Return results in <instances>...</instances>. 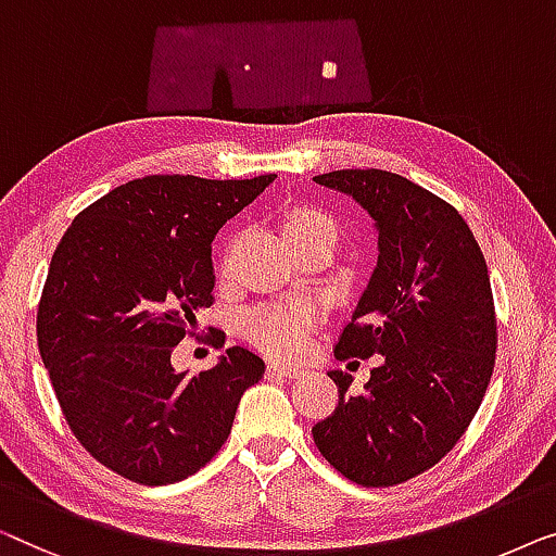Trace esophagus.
Wrapping results in <instances>:
<instances>
[{
  "mask_svg": "<svg viewBox=\"0 0 556 556\" xmlns=\"http://www.w3.org/2000/svg\"><path fill=\"white\" fill-rule=\"evenodd\" d=\"M304 370L300 365H289V363H279V359H269L267 363V375H271V378H300Z\"/></svg>",
  "mask_w": 556,
  "mask_h": 556,
  "instance_id": "1",
  "label": "esophagus"
}]
</instances>
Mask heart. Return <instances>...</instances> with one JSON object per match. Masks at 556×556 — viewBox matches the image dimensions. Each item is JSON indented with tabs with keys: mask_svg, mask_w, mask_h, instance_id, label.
Here are the masks:
<instances>
[{
	"mask_svg": "<svg viewBox=\"0 0 556 556\" xmlns=\"http://www.w3.org/2000/svg\"><path fill=\"white\" fill-rule=\"evenodd\" d=\"M281 229L294 249L312 244V241H325V244L334 247V241H338V222L325 211L309 206L289 208ZM315 325L317 309L307 302L264 304V307H254L244 315L247 340L264 353L281 357L302 355L309 345Z\"/></svg>",
	"mask_w": 556,
	"mask_h": 556,
	"instance_id": "1",
	"label": "heart"
}]
</instances>
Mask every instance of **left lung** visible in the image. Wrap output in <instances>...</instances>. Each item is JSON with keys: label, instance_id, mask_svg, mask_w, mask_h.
<instances>
[{"label": "left lung", "instance_id": "1", "mask_svg": "<svg viewBox=\"0 0 556 556\" xmlns=\"http://www.w3.org/2000/svg\"><path fill=\"white\" fill-rule=\"evenodd\" d=\"M378 226V267L334 357L380 355L363 393L342 372L338 405L312 426L327 464L367 489L433 468L468 431L496 365V309L479 241L448 201L380 168L315 176Z\"/></svg>", "mask_w": 556, "mask_h": 556}]
</instances>
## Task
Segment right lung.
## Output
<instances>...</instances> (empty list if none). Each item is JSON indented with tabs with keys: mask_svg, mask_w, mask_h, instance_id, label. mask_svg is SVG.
<instances>
[{
	"mask_svg": "<svg viewBox=\"0 0 556 556\" xmlns=\"http://www.w3.org/2000/svg\"><path fill=\"white\" fill-rule=\"evenodd\" d=\"M275 178H136L80 211L54 249L37 348L70 431L123 479H189L216 456L239 397L262 380V357L239 345L191 378L174 370L170 353L214 304L216 231Z\"/></svg>",
	"mask_w": 556,
	"mask_h": 556,
	"instance_id": "add662e5",
	"label": "right lung"
}]
</instances>
